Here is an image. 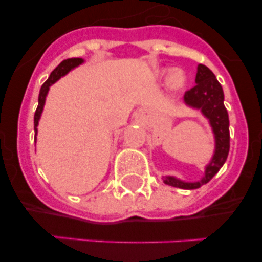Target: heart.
<instances>
[{"label": "heart", "instance_id": "b5f03b06", "mask_svg": "<svg viewBox=\"0 0 262 262\" xmlns=\"http://www.w3.org/2000/svg\"><path fill=\"white\" fill-rule=\"evenodd\" d=\"M160 75L168 77V80H166V86H168L169 90H172V92H178V90H181L186 85L187 78L182 69H174L172 72L170 68H164L160 71Z\"/></svg>", "mask_w": 262, "mask_h": 262}]
</instances>
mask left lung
I'll return each instance as SVG.
<instances>
[{"label":"left lung","mask_w":262,"mask_h":262,"mask_svg":"<svg viewBox=\"0 0 262 262\" xmlns=\"http://www.w3.org/2000/svg\"><path fill=\"white\" fill-rule=\"evenodd\" d=\"M195 84V86L185 93L184 102L189 107L200 110L203 117L209 120L214 134L215 149L210 163L205 166V174L200 181L186 182L174 176L163 177L164 184L186 190L198 189L207 184L226 163L230 152V120L227 108L224 107L222 85L217 82L214 73L203 64H200L196 68Z\"/></svg>","instance_id":"left-lung-1"}]
</instances>
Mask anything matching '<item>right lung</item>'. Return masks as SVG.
<instances>
[{
    "mask_svg": "<svg viewBox=\"0 0 262 262\" xmlns=\"http://www.w3.org/2000/svg\"><path fill=\"white\" fill-rule=\"evenodd\" d=\"M84 62V59H80V57H73V59H67L64 61H61L56 68L51 72L50 77L46 81L45 84L41 85L40 92H39V98H38V108L35 111V115H34V129H35V140L36 135H38V124L39 119L41 117V113H43V108H45L46 103V97L48 94V90H50V86L52 84H55L57 80H60L61 77L69 73L72 69L77 68L78 66H81Z\"/></svg>",
    "mask_w": 262,
    "mask_h": 262,
    "instance_id": "add662e5",
    "label": "right lung"
}]
</instances>
